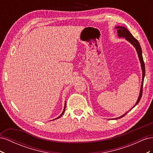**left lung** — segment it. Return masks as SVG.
Instances as JSON below:
<instances>
[{"label":"left lung","mask_w":153,"mask_h":153,"mask_svg":"<svg viewBox=\"0 0 153 153\" xmlns=\"http://www.w3.org/2000/svg\"><path fill=\"white\" fill-rule=\"evenodd\" d=\"M115 29L117 30V36L119 38H125V39L127 40L128 42L130 43L135 48L137 53L138 54V59H139V61L141 64V68H142V84H141V86H140V93H139V96H138V100L137 101V102L135 103V105H134L133 107L129 110V111H130L133 108L135 107V106L139 103V101L142 98V87H143V80H144V77H145V73H146V70H145V64H144V62H143V57H142V48L140 45V43H138V41L134 38V37L132 36V34L129 32V31L124 27H122V26H116L115 27ZM129 111H128L127 112H126L125 114H124L121 116H120L119 117L115 118L114 119H118L120 118L123 117L124 115H126V114L129 112Z\"/></svg>","instance_id":"left-lung-1"}]
</instances>
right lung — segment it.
I'll list each match as a JSON object with an SVG mask.
<instances>
[{
	"label": "right lung",
	"instance_id": "right-lung-1",
	"mask_svg": "<svg viewBox=\"0 0 153 153\" xmlns=\"http://www.w3.org/2000/svg\"><path fill=\"white\" fill-rule=\"evenodd\" d=\"M66 102H65V104H64V110H63V112H62V114H61V115H59V116L58 117H57L56 119H57L60 118V117H61L62 116V115H63V114L64 113V111H65V108H66ZM55 119H53V120H55Z\"/></svg>",
	"mask_w": 153,
	"mask_h": 153
}]
</instances>
